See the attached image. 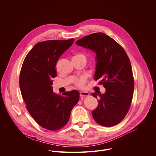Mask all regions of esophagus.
Here are the masks:
<instances>
[{
  "label": "esophagus",
  "mask_w": 156,
  "mask_h": 156,
  "mask_svg": "<svg viewBox=\"0 0 156 156\" xmlns=\"http://www.w3.org/2000/svg\"><path fill=\"white\" fill-rule=\"evenodd\" d=\"M80 96H83V97L88 96L89 95H90V94H89L88 92H86V91H81L80 93Z\"/></svg>",
  "instance_id": "esophagus-1"
}]
</instances>
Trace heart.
<instances>
[{"label": "heart", "instance_id": "obj_1", "mask_svg": "<svg viewBox=\"0 0 156 156\" xmlns=\"http://www.w3.org/2000/svg\"><path fill=\"white\" fill-rule=\"evenodd\" d=\"M73 58H83V59H85L86 60V56L83 54H76V55H75ZM86 82V79L84 77H82V78H80L79 79L76 80L75 81V84L76 87H78L79 88H83V87H84Z\"/></svg>", "mask_w": 156, "mask_h": 156}]
</instances>
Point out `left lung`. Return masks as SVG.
I'll return each instance as SVG.
<instances>
[{
  "instance_id": "1",
  "label": "left lung",
  "mask_w": 156,
  "mask_h": 156,
  "mask_svg": "<svg viewBox=\"0 0 156 156\" xmlns=\"http://www.w3.org/2000/svg\"><path fill=\"white\" fill-rule=\"evenodd\" d=\"M76 44L96 53L94 80H100L99 84L106 89L104 94L99 93L98 107L92 112L94 120L106 127L117 125L128 112L135 86L130 61L125 51L103 33L86 36ZM91 94L97 99L96 93Z\"/></svg>"
}]
</instances>
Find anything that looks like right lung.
Returning a JSON list of instances; mask_svg holds the SVG:
<instances>
[{
	"label": "right lung",
	"mask_w": 156,
	"mask_h": 156,
	"mask_svg": "<svg viewBox=\"0 0 156 156\" xmlns=\"http://www.w3.org/2000/svg\"><path fill=\"white\" fill-rule=\"evenodd\" d=\"M73 41L72 38L38 42L22 64L19 79L22 98L33 119L48 130H58L66 125L80 99L76 90L58 95L52 86V78L57 76V62Z\"/></svg>",
	"instance_id": "add662e5"
}]
</instances>
